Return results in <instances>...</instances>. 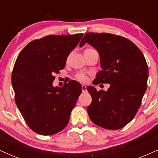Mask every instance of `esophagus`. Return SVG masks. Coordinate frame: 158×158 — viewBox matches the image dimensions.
I'll list each match as a JSON object with an SVG mask.
<instances>
[{
    "instance_id": "esophagus-1",
    "label": "esophagus",
    "mask_w": 158,
    "mask_h": 158,
    "mask_svg": "<svg viewBox=\"0 0 158 158\" xmlns=\"http://www.w3.org/2000/svg\"><path fill=\"white\" fill-rule=\"evenodd\" d=\"M81 90H82V92L86 91V86L85 85H81Z\"/></svg>"
}]
</instances>
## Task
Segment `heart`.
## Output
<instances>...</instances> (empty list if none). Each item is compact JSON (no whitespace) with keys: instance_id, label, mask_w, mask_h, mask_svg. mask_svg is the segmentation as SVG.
I'll return each mask as SVG.
<instances>
[{"instance_id":"b5f03b06","label":"heart","mask_w":158,"mask_h":158,"mask_svg":"<svg viewBox=\"0 0 158 158\" xmlns=\"http://www.w3.org/2000/svg\"><path fill=\"white\" fill-rule=\"evenodd\" d=\"M87 50H92V49H88ZM77 78L78 80L81 81V82H85V81H88V77L85 75L84 73H78L77 75Z\"/></svg>"}]
</instances>
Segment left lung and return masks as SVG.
<instances>
[{"label": "left lung", "mask_w": 158, "mask_h": 158, "mask_svg": "<svg viewBox=\"0 0 158 158\" xmlns=\"http://www.w3.org/2000/svg\"><path fill=\"white\" fill-rule=\"evenodd\" d=\"M85 43L95 48L100 58L102 70L97 74L95 85H110L106 91H97L94 86L87 88L92 97L88 114L94 124L119 129L131 122L140 106L147 88V63L140 50L122 36L88 32L79 47Z\"/></svg>", "instance_id": "1"}]
</instances>
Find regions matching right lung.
<instances>
[{
	"mask_svg": "<svg viewBox=\"0 0 158 158\" xmlns=\"http://www.w3.org/2000/svg\"><path fill=\"white\" fill-rule=\"evenodd\" d=\"M82 35H51L34 40L16 59L12 73L15 103L28 126L39 135H55L69 122L81 85L71 80L59 88L52 81Z\"/></svg>",
	"mask_w": 158,
	"mask_h": 158,
	"instance_id": "add662e5",
	"label": "right lung"
}]
</instances>
